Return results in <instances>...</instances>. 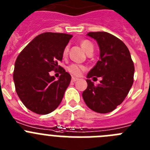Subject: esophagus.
Masks as SVG:
<instances>
[{
  "instance_id": "obj_1",
  "label": "esophagus",
  "mask_w": 150,
  "mask_h": 150,
  "mask_svg": "<svg viewBox=\"0 0 150 150\" xmlns=\"http://www.w3.org/2000/svg\"><path fill=\"white\" fill-rule=\"evenodd\" d=\"M78 80H79V79H77L75 77H72V78H71V81H72V82H75V81Z\"/></svg>"
}]
</instances>
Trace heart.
Returning a JSON list of instances; mask_svg holds the SVG:
<instances>
[{"mask_svg": "<svg viewBox=\"0 0 150 150\" xmlns=\"http://www.w3.org/2000/svg\"><path fill=\"white\" fill-rule=\"evenodd\" d=\"M81 46L82 47L83 50L86 52L87 53H89L91 52H93V44H91L89 41H83L81 42ZM69 50V47H66L63 50V55L66 56ZM85 69L84 66H80V65L77 64H71L68 67V71H69L70 73L74 75H80L84 70Z\"/></svg>", "mask_w": 150, "mask_h": 150, "instance_id": "heart-1", "label": "heart"}]
</instances>
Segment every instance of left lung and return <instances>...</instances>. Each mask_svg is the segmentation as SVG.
<instances>
[{"mask_svg":"<svg viewBox=\"0 0 150 150\" xmlns=\"http://www.w3.org/2000/svg\"><path fill=\"white\" fill-rule=\"evenodd\" d=\"M100 47V60L88 72V88L82 93L86 105L96 112L113 111L127 97L134 82V66L128 48L120 39L105 32H89ZM102 80L94 86L89 79Z\"/></svg>","mask_w":150,"mask_h":150,"instance_id":"8db88e82","label":"left lung"}]
</instances>
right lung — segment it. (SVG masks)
Listing matches in <instances>:
<instances>
[{
	"mask_svg": "<svg viewBox=\"0 0 150 150\" xmlns=\"http://www.w3.org/2000/svg\"><path fill=\"white\" fill-rule=\"evenodd\" d=\"M71 35L45 32L38 35L16 58L13 81L16 93L25 107L40 115L54 111L71 81L63 68L58 80L49 72L57 70Z\"/></svg>",
	"mask_w": 150,
	"mask_h": 150,
	"instance_id": "right-lung-1",
	"label": "right lung"
}]
</instances>
